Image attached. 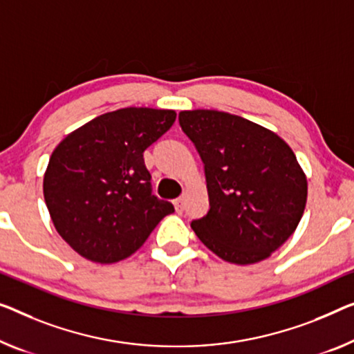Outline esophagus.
<instances>
[{
    "mask_svg": "<svg viewBox=\"0 0 354 354\" xmlns=\"http://www.w3.org/2000/svg\"><path fill=\"white\" fill-rule=\"evenodd\" d=\"M173 205H175V209H176V213L181 214L183 211H184V198H183V197L176 198L175 202H173Z\"/></svg>",
    "mask_w": 354,
    "mask_h": 354,
    "instance_id": "obj_1",
    "label": "esophagus"
}]
</instances>
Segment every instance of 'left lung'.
<instances>
[{"instance_id":"obj_1","label":"left lung","mask_w":354,"mask_h":354,"mask_svg":"<svg viewBox=\"0 0 354 354\" xmlns=\"http://www.w3.org/2000/svg\"><path fill=\"white\" fill-rule=\"evenodd\" d=\"M179 125L205 163L209 211L191 227L236 266L272 256L302 219L307 176L275 131L214 109L179 113Z\"/></svg>"}]
</instances>
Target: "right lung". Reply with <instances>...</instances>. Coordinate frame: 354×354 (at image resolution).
<instances>
[{
	"label": "right lung",
	"mask_w": 354,
	"mask_h": 354,
	"mask_svg": "<svg viewBox=\"0 0 354 354\" xmlns=\"http://www.w3.org/2000/svg\"><path fill=\"white\" fill-rule=\"evenodd\" d=\"M175 119L173 109H118L79 127L55 147L42 191L55 230L77 254L97 263L122 261L175 211L152 195L143 159Z\"/></svg>",
	"instance_id": "right-lung-1"
}]
</instances>
